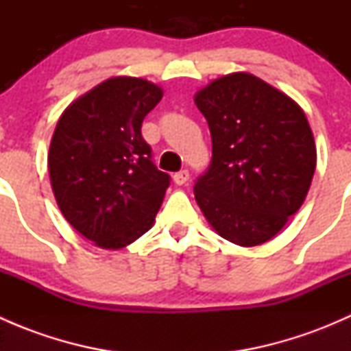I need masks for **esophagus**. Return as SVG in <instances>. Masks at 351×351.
<instances>
[{
    "label": "esophagus",
    "instance_id": "1",
    "mask_svg": "<svg viewBox=\"0 0 351 351\" xmlns=\"http://www.w3.org/2000/svg\"><path fill=\"white\" fill-rule=\"evenodd\" d=\"M189 178H190L189 169H182V171L175 173V176H173V180H175L176 185H185V183L189 182Z\"/></svg>",
    "mask_w": 351,
    "mask_h": 351
}]
</instances>
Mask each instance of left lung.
Masks as SVG:
<instances>
[{
	"label": "left lung",
	"instance_id": "obj_1",
	"mask_svg": "<svg viewBox=\"0 0 351 351\" xmlns=\"http://www.w3.org/2000/svg\"><path fill=\"white\" fill-rule=\"evenodd\" d=\"M212 159L193 193L208 224L239 246L274 238L309 192L316 169L302 108L260 77L228 74L195 95Z\"/></svg>",
	"mask_w": 351,
	"mask_h": 351
}]
</instances>
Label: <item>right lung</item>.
<instances>
[{
    "instance_id": "1",
    "label": "right lung",
    "mask_w": 351,
    "mask_h": 351,
    "mask_svg": "<svg viewBox=\"0 0 351 351\" xmlns=\"http://www.w3.org/2000/svg\"><path fill=\"white\" fill-rule=\"evenodd\" d=\"M162 98L139 77H110L64 110L51 141L49 175L66 221L97 246L119 250L149 231L169 186L143 139Z\"/></svg>"
}]
</instances>
